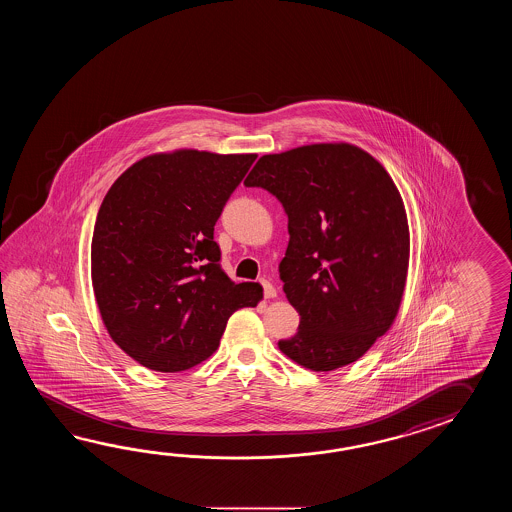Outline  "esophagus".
<instances>
[{
	"label": "esophagus",
	"instance_id": "esophagus-1",
	"mask_svg": "<svg viewBox=\"0 0 512 512\" xmlns=\"http://www.w3.org/2000/svg\"><path fill=\"white\" fill-rule=\"evenodd\" d=\"M261 287H263V296L265 298H274L276 296V289H274V285L271 282H267V280H261Z\"/></svg>",
	"mask_w": 512,
	"mask_h": 512
}]
</instances>
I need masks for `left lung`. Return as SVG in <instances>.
I'll use <instances>...</instances> for the list:
<instances>
[{
	"instance_id": "left-lung-1",
	"label": "left lung",
	"mask_w": 512,
	"mask_h": 512,
	"mask_svg": "<svg viewBox=\"0 0 512 512\" xmlns=\"http://www.w3.org/2000/svg\"><path fill=\"white\" fill-rule=\"evenodd\" d=\"M245 186L285 208L283 293L300 315L283 355L311 371L359 360L392 327L403 300L410 230L403 197L375 157L348 142L263 155Z\"/></svg>"
}]
</instances>
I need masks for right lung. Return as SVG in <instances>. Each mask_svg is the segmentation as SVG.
<instances>
[{"label":"right lung","instance_id":"obj_1","mask_svg":"<svg viewBox=\"0 0 512 512\" xmlns=\"http://www.w3.org/2000/svg\"><path fill=\"white\" fill-rule=\"evenodd\" d=\"M256 157L153 153L131 164L98 208V311L113 342L144 368H194L216 351L229 316L260 302V283L232 282L214 241V225Z\"/></svg>","mask_w":512,"mask_h":512}]
</instances>
